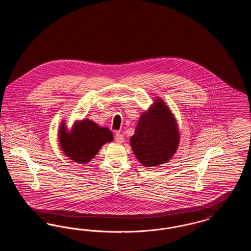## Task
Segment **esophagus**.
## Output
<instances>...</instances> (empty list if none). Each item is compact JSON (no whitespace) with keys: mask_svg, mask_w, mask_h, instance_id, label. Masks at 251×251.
I'll list each match as a JSON object with an SVG mask.
<instances>
[{"mask_svg":"<svg viewBox=\"0 0 251 251\" xmlns=\"http://www.w3.org/2000/svg\"><path fill=\"white\" fill-rule=\"evenodd\" d=\"M115 139H116L117 143H123L124 142V135L121 134L120 132H117L116 136H115Z\"/></svg>","mask_w":251,"mask_h":251,"instance_id":"1","label":"esophagus"}]
</instances>
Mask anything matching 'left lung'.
I'll use <instances>...</instances> for the list:
<instances>
[{
	"label": "left lung",
	"mask_w": 251,
	"mask_h": 251,
	"mask_svg": "<svg viewBox=\"0 0 251 251\" xmlns=\"http://www.w3.org/2000/svg\"><path fill=\"white\" fill-rule=\"evenodd\" d=\"M178 123L166 102L156 97L154 102L142 113L130 138L132 151L144 167L167 163L178 150Z\"/></svg>",
	"instance_id": "8db88e82"
}]
</instances>
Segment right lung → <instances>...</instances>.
Returning a JSON list of instances; mask_svg holds the SVG:
<instances>
[{
	"mask_svg": "<svg viewBox=\"0 0 251 251\" xmlns=\"http://www.w3.org/2000/svg\"><path fill=\"white\" fill-rule=\"evenodd\" d=\"M113 140L112 131L88 119L76 121L70 131L64 120L60 124V148L66 156L78 164L90 162L104 144Z\"/></svg>",
	"mask_w": 251,
	"mask_h": 251,
	"instance_id": "1",
	"label": "right lung"
}]
</instances>
